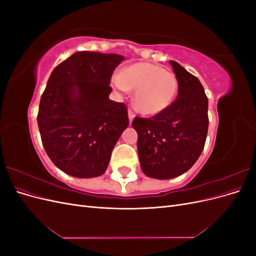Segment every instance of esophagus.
I'll use <instances>...</instances> for the list:
<instances>
[{"label":"esophagus","instance_id":"obj_1","mask_svg":"<svg viewBox=\"0 0 256 256\" xmlns=\"http://www.w3.org/2000/svg\"><path fill=\"white\" fill-rule=\"evenodd\" d=\"M128 118H129V122L131 124L132 122V120H134V113L131 111V110H129L128 111Z\"/></svg>","mask_w":256,"mask_h":256}]
</instances>
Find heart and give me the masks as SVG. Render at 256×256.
<instances>
[{
	"instance_id": "b5f03b06",
	"label": "heart",
	"mask_w": 256,
	"mask_h": 256,
	"mask_svg": "<svg viewBox=\"0 0 256 256\" xmlns=\"http://www.w3.org/2000/svg\"><path fill=\"white\" fill-rule=\"evenodd\" d=\"M112 83L122 92L136 90L134 106L146 115L158 114L173 102L178 90L174 72L150 63H136L122 69L112 78Z\"/></svg>"
}]
</instances>
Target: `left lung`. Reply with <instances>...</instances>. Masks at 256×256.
Instances as JSON below:
<instances>
[{
  "label": "left lung",
  "instance_id": "left-lung-1",
  "mask_svg": "<svg viewBox=\"0 0 256 256\" xmlns=\"http://www.w3.org/2000/svg\"><path fill=\"white\" fill-rule=\"evenodd\" d=\"M178 81V95L166 110L150 118H136L138 152L143 173L170 180L186 173L203 152L208 131V99L200 80L170 60Z\"/></svg>",
  "mask_w": 256,
  "mask_h": 256
}]
</instances>
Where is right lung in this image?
<instances>
[{
	"label": "right lung",
	"mask_w": 256,
	"mask_h": 256,
	"mask_svg": "<svg viewBox=\"0 0 256 256\" xmlns=\"http://www.w3.org/2000/svg\"><path fill=\"white\" fill-rule=\"evenodd\" d=\"M125 58L90 51L74 53L58 65L42 92L37 115L51 161L79 178L102 175L129 125L127 106L109 99L114 69Z\"/></svg>",
	"instance_id": "right-lung-1"
}]
</instances>
